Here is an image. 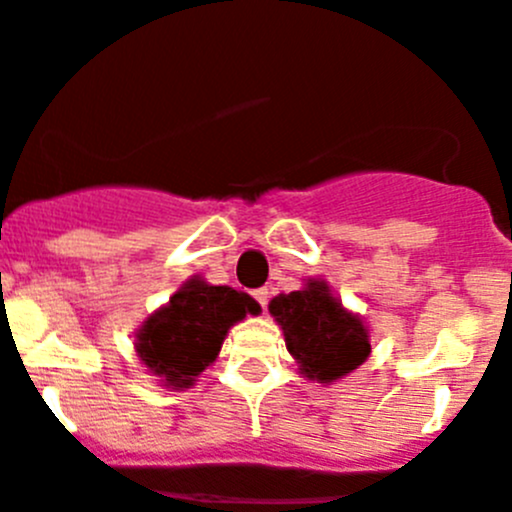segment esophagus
I'll return each instance as SVG.
<instances>
[{
  "instance_id": "obj_1",
  "label": "esophagus",
  "mask_w": 512,
  "mask_h": 512,
  "mask_svg": "<svg viewBox=\"0 0 512 512\" xmlns=\"http://www.w3.org/2000/svg\"><path fill=\"white\" fill-rule=\"evenodd\" d=\"M252 295H255V300L260 302L262 310H265L267 302H270V290H267V287H260V290H255V292H252Z\"/></svg>"
}]
</instances>
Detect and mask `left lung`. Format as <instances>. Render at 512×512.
Masks as SVG:
<instances>
[{
	"instance_id": "1",
	"label": "left lung",
	"mask_w": 512,
	"mask_h": 512,
	"mask_svg": "<svg viewBox=\"0 0 512 512\" xmlns=\"http://www.w3.org/2000/svg\"><path fill=\"white\" fill-rule=\"evenodd\" d=\"M270 315L285 332L290 355L305 377L340 380L370 355L365 322L347 312L325 280H307L302 290L270 300Z\"/></svg>"
}]
</instances>
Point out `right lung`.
<instances>
[{"label":"right lung","mask_w":512,"mask_h":512,"mask_svg":"<svg viewBox=\"0 0 512 512\" xmlns=\"http://www.w3.org/2000/svg\"><path fill=\"white\" fill-rule=\"evenodd\" d=\"M260 305L247 292L207 285L190 277L165 307L152 312L135 335L142 365L172 390L195 385V377L215 362L227 330Z\"/></svg>","instance_id":"obj_1"}]
</instances>
